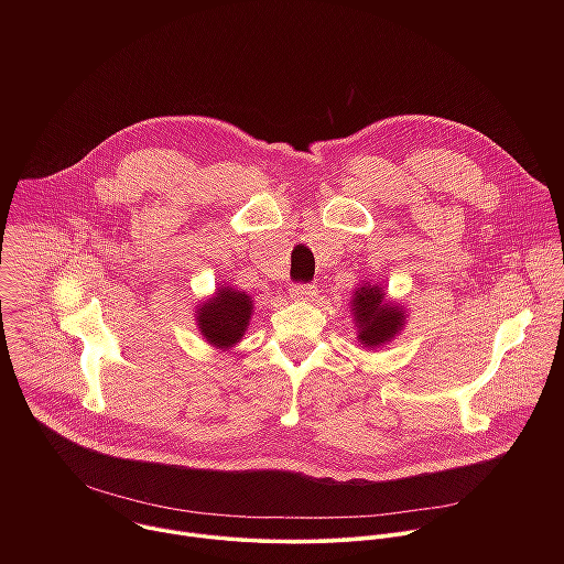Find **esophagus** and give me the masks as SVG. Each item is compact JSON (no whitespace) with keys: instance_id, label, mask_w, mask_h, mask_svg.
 Here are the masks:
<instances>
[{"instance_id":"34e87169","label":"esophagus","mask_w":564,"mask_h":564,"mask_svg":"<svg viewBox=\"0 0 564 564\" xmlns=\"http://www.w3.org/2000/svg\"><path fill=\"white\" fill-rule=\"evenodd\" d=\"M317 286L315 284H293L291 286V297L300 302H313L317 297Z\"/></svg>"}]
</instances>
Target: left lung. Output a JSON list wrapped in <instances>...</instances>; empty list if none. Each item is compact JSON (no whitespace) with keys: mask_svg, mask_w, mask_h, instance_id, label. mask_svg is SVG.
<instances>
[{"mask_svg":"<svg viewBox=\"0 0 564 564\" xmlns=\"http://www.w3.org/2000/svg\"><path fill=\"white\" fill-rule=\"evenodd\" d=\"M354 315L360 327L358 338L367 347H376L393 338L403 325V311L384 302V293L378 286H360L354 297Z\"/></svg>","mask_w":564,"mask_h":564,"instance_id":"8db88e82","label":"left lung"}]
</instances>
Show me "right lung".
<instances>
[{
	"label": "right lung",
	"instance_id": "add662e5",
	"mask_svg": "<svg viewBox=\"0 0 564 564\" xmlns=\"http://www.w3.org/2000/svg\"><path fill=\"white\" fill-rule=\"evenodd\" d=\"M251 315V300L232 289L219 293L197 311V322L206 340L215 347H232L241 340Z\"/></svg>",
	"mask_w": 564,
	"mask_h": 564
}]
</instances>
